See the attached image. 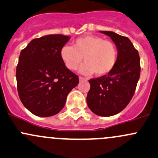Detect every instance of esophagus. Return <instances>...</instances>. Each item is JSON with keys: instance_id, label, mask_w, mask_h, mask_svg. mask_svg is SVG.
I'll list each match as a JSON object with an SVG mask.
<instances>
[{"instance_id": "esophagus-1", "label": "esophagus", "mask_w": 158, "mask_h": 158, "mask_svg": "<svg viewBox=\"0 0 158 158\" xmlns=\"http://www.w3.org/2000/svg\"><path fill=\"white\" fill-rule=\"evenodd\" d=\"M79 81H80V82H82V81H86V80H87V79H86L85 78L82 77V76H79Z\"/></svg>"}]
</instances>
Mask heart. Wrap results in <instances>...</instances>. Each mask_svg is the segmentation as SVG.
Here are the masks:
<instances>
[{"mask_svg": "<svg viewBox=\"0 0 158 158\" xmlns=\"http://www.w3.org/2000/svg\"><path fill=\"white\" fill-rule=\"evenodd\" d=\"M64 65L76 70L83 57L85 63L79 71L84 75L95 73L101 76L109 73L116 65L117 49L115 44L101 37L86 35L76 39L73 46L65 45L60 51Z\"/></svg>", "mask_w": 158, "mask_h": 158, "instance_id": "1", "label": "heart"}]
</instances>
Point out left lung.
I'll list each match as a JSON object with an SVG mask.
<instances>
[{
	"mask_svg": "<svg viewBox=\"0 0 158 158\" xmlns=\"http://www.w3.org/2000/svg\"><path fill=\"white\" fill-rule=\"evenodd\" d=\"M100 32L115 43L117 63L107 75L89 81L91 88L86 101L96 115L110 117L122 111L132 99L140 76V57L127 37L110 31Z\"/></svg>",
	"mask_w": 158,
	"mask_h": 158,
	"instance_id": "left-lung-1",
	"label": "left lung"
}]
</instances>
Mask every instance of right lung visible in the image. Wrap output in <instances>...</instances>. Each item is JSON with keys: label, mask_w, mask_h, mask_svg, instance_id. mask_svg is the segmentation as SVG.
Segmentation results:
<instances>
[{"label": "right lung", "mask_w": 158, "mask_h": 158, "mask_svg": "<svg viewBox=\"0 0 158 158\" xmlns=\"http://www.w3.org/2000/svg\"><path fill=\"white\" fill-rule=\"evenodd\" d=\"M70 37L48 35L31 40L22 50L16 66V82L23 104L34 115L51 117L64 108L79 77L66 67L60 51Z\"/></svg>", "instance_id": "add662e5"}]
</instances>
